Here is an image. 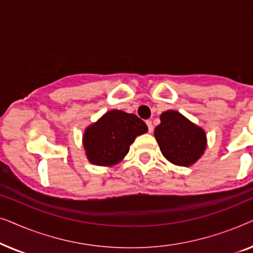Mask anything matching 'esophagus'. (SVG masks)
I'll return each instance as SVG.
<instances>
[{
    "instance_id": "obj_1",
    "label": "esophagus",
    "mask_w": 253,
    "mask_h": 253,
    "mask_svg": "<svg viewBox=\"0 0 253 253\" xmlns=\"http://www.w3.org/2000/svg\"><path fill=\"white\" fill-rule=\"evenodd\" d=\"M146 124L148 126V131H150V132H153V124H152V121H146Z\"/></svg>"
}]
</instances>
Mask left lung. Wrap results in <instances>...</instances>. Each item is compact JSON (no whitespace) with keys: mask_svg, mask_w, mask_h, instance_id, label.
Returning a JSON list of instances; mask_svg holds the SVG:
<instances>
[{"mask_svg":"<svg viewBox=\"0 0 253 253\" xmlns=\"http://www.w3.org/2000/svg\"><path fill=\"white\" fill-rule=\"evenodd\" d=\"M160 121L154 130V137L162 155L172 165L181 167L195 165L207 147L205 130L176 110L164 112Z\"/></svg>","mask_w":253,"mask_h":253,"instance_id":"1","label":"left lung"}]
</instances>
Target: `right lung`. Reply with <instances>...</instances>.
Wrapping results in <instances>:
<instances>
[{
    "label": "right lung",
    "instance_id": "add662e5",
    "mask_svg": "<svg viewBox=\"0 0 253 253\" xmlns=\"http://www.w3.org/2000/svg\"><path fill=\"white\" fill-rule=\"evenodd\" d=\"M148 127L134 114L113 109L89 124L83 134L85 155L92 165L112 167L129 153L130 145Z\"/></svg>",
    "mask_w": 253,
    "mask_h": 253
}]
</instances>
